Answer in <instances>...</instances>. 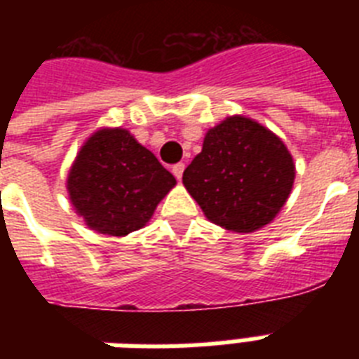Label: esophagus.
I'll return each mask as SVG.
<instances>
[{
  "instance_id": "obj_1",
  "label": "esophagus",
  "mask_w": 359,
  "mask_h": 359,
  "mask_svg": "<svg viewBox=\"0 0 359 359\" xmlns=\"http://www.w3.org/2000/svg\"><path fill=\"white\" fill-rule=\"evenodd\" d=\"M171 171H173V175L177 177V180H180L182 179V173H184V163H175Z\"/></svg>"
}]
</instances>
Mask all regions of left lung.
I'll list each match as a JSON object with an SVG mask.
<instances>
[{
	"label": "left lung",
	"mask_w": 359,
	"mask_h": 359,
	"mask_svg": "<svg viewBox=\"0 0 359 359\" xmlns=\"http://www.w3.org/2000/svg\"><path fill=\"white\" fill-rule=\"evenodd\" d=\"M294 162L278 135L233 115L207 132L182 184L212 224L253 233L270 224L292 190Z\"/></svg>",
	"instance_id": "left-lung-1"
}]
</instances>
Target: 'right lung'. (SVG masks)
<instances>
[{
    "mask_svg": "<svg viewBox=\"0 0 359 359\" xmlns=\"http://www.w3.org/2000/svg\"><path fill=\"white\" fill-rule=\"evenodd\" d=\"M177 180L124 128L95 132L69 171L70 203L87 227L124 236L151 219Z\"/></svg>",
    "mask_w": 359,
    "mask_h": 359,
    "instance_id": "obj_1",
    "label": "right lung"
}]
</instances>
